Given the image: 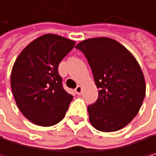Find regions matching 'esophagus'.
<instances>
[{
	"mask_svg": "<svg viewBox=\"0 0 156 156\" xmlns=\"http://www.w3.org/2000/svg\"><path fill=\"white\" fill-rule=\"evenodd\" d=\"M75 92H76V94H80L82 93V87H81L80 85L76 86V88L75 89Z\"/></svg>",
	"mask_w": 156,
	"mask_h": 156,
	"instance_id": "esophagus-1",
	"label": "esophagus"
}]
</instances>
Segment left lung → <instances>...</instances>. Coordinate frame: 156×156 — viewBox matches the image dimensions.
Instances as JSON below:
<instances>
[{
  "instance_id": "8db88e82",
  "label": "left lung",
  "mask_w": 156,
  "mask_h": 156,
  "mask_svg": "<svg viewBox=\"0 0 156 156\" xmlns=\"http://www.w3.org/2000/svg\"><path fill=\"white\" fill-rule=\"evenodd\" d=\"M86 57L98 91L88 106L93 126L114 132L127 125L145 97L144 76L135 57L117 41L108 37L87 39L76 46Z\"/></svg>"
}]
</instances>
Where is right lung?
<instances>
[{"label": "right lung", "instance_id": "add662e5", "mask_svg": "<svg viewBox=\"0 0 156 156\" xmlns=\"http://www.w3.org/2000/svg\"><path fill=\"white\" fill-rule=\"evenodd\" d=\"M74 47V41L48 34L34 40L16 58L11 73L13 95L34 124L51 126L66 113L73 95L63 89L58 67Z\"/></svg>", "mask_w": 156, "mask_h": 156}]
</instances>
